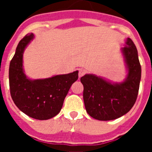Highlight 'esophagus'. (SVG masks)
<instances>
[{
  "label": "esophagus",
  "mask_w": 152,
  "mask_h": 152,
  "mask_svg": "<svg viewBox=\"0 0 152 152\" xmlns=\"http://www.w3.org/2000/svg\"><path fill=\"white\" fill-rule=\"evenodd\" d=\"M85 73H86V71L84 69H82V68H80V69H79V72H78L79 77H82L83 75H85Z\"/></svg>",
  "instance_id": "obj_1"
}]
</instances>
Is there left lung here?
I'll list each match as a JSON object with an SVG mask.
<instances>
[{
	"label": "left lung",
	"mask_w": 152,
	"mask_h": 152,
	"mask_svg": "<svg viewBox=\"0 0 152 152\" xmlns=\"http://www.w3.org/2000/svg\"><path fill=\"white\" fill-rule=\"evenodd\" d=\"M121 52L128 72L123 82H110L93 74L80 77L85 109L94 119L101 121L118 119L127 113L136 101L142 68L138 51L131 39H126Z\"/></svg>",
	"instance_id": "1"
}]
</instances>
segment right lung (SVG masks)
<instances>
[{"label":"right lung","instance_id":"1","mask_svg":"<svg viewBox=\"0 0 152 152\" xmlns=\"http://www.w3.org/2000/svg\"><path fill=\"white\" fill-rule=\"evenodd\" d=\"M33 38V33L24 36L10 61V95L20 110L33 119L46 120L59 113L71 86L78 78V72L36 80L26 77L23 68V56Z\"/></svg>","mask_w":152,"mask_h":152}]
</instances>
